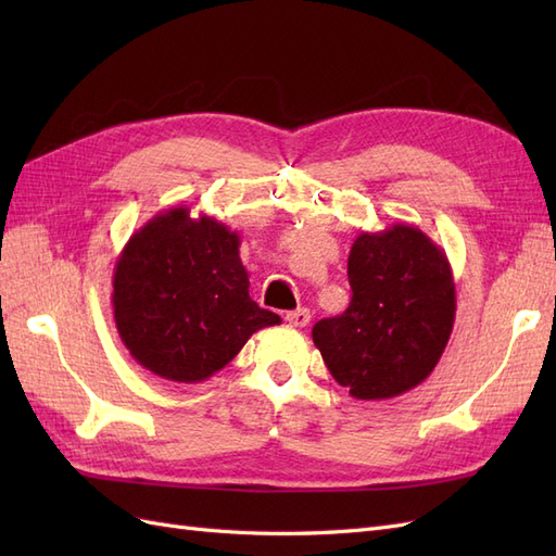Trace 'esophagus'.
Here are the masks:
<instances>
[{"mask_svg": "<svg viewBox=\"0 0 556 556\" xmlns=\"http://www.w3.org/2000/svg\"><path fill=\"white\" fill-rule=\"evenodd\" d=\"M285 319H288L292 327H306L311 323V311L308 308H296V311L285 313Z\"/></svg>", "mask_w": 556, "mask_h": 556, "instance_id": "esophagus-1", "label": "esophagus"}]
</instances>
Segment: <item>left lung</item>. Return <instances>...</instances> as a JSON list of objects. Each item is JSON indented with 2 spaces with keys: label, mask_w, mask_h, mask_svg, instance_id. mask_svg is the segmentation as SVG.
Wrapping results in <instances>:
<instances>
[{
  "label": "left lung",
  "mask_w": 556,
  "mask_h": 556,
  "mask_svg": "<svg viewBox=\"0 0 556 556\" xmlns=\"http://www.w3.org/2000/svg\"><path fill=\"white\" fill-rule=\"evenodd\" d=\"M348 278L350 306L313 327L315 348L350 396L384 401L406 394L439 364L457 313L443 248L403 223L359 231Z\"/></svg>",
  "instance_id": "8db88e82"
}]
</instances>
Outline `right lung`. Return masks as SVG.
<instances>
[{"label":"right lung","mask_w":556,"mask_h":556,"mask_svg":"<svg viewBox=\"0 0 556 556\" xmlns=\"http://www.w3.org/2000/svg\"><path fill=\"white\" fill-rule=\"evenodd\" d=\"M241 237L188 206L134 231L113 268V317L129 355L150 374L201 382L225 368L255 331L280 317L250 299Z\"/></svg>","instance_id":"obj_1"}]
</instances>
